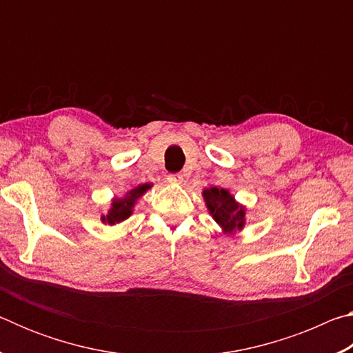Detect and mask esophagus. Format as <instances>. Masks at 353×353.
Masks as SVG:
<instances>
[{
	"label": "esophagus",
	"mask_w": 353,
	"mask_h": 353,
	"mask_svg": "<svg viewBox=\"0 0 353 353\" xmlns=\"http://www.w3.org/2000/svg\"><path fill=\"white\" fill-rule=\"evenodd\" d=\"M166 181H168L170 183L179 185V183L183 182V176L181 174V172H176V174H170L168 177H166Z\"/></svg>",
	"instance_id": "esophagus-1"
}]
</instances>
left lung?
<instances>
[{"instance_id": "1", "label": "left lung", "mask_w": 353, "mask_h": 353, "mask_svg": "<svg viewBox=\"0 0 353 353\" xmlns=\"http://www.w3.org/2000/svg\"><path fill=\"white\" fill-rule=\"evenodd\" d=\"M205 207L224 234L235 235L246 225V205L240 204L229 190L208 187L202 190Z\"/></svg>"}]
</instances>
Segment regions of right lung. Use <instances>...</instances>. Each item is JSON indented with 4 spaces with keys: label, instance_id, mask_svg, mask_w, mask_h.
<instances>
[{
    "label": "right lung",
    "instance_id": "add662e5",
    "mask_svg": "<svg viewBox=\"0 0 353 353\" xmlns=\"http://www.w3.org/2000/svg\"><path fill=\"white\" fill-rule=\"evenodd\" d=\"M152 187V183H140L139 187L128 190L123 198H113L107 214L101 216V223L105 225H117L126 221L134 213V207L146 191Z\"/></svg>",
    "mask_w": 353,
    "mask_h": 353
}]
</instances>
